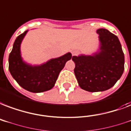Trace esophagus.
Listing matches in <instances>:
<instances>
[{"label": "esophagus", "mask_w": 131, "mask_h": 131, "mask_svg": "<svg viewBox=\"0 0 131 131\" xmlns=\"http://www.w3.org/2000/svg\"><path fill=\"white\" fill-rule=\"evenodd\" d=\"M77 54V51L75 50H74L72 51V56H74V55H76Z\"/></svg>", "instance_id": "obj_1"}]
</instances>
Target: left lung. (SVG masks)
Segmentation results:
<instances>
[{
    "instance_id": "8db88e82",
    "label": "left lung",
    "mask_w": 131,
    "mask_h": 131,
    "mask_svg": "<svg viewBox=\"0 0 131 131\" xmlns=\"http://www.w3.org/2000/svg\"><path fill=\"white\" fill-rule=\"evenodd\" d=\"M99 48L91 55L73 56L74 74L81 88L88 92L112 88L122 75L124 54L117 36L106 29L97 30Z\"/></svg>"
}]
</instances>
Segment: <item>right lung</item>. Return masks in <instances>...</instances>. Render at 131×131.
<instances>
[{"label":"right lung","mask_w":131,"mask_h":131,"mask_svg":"<svg viewBox=\"0 0 131 131\" xmlns=\"http://www.w3.org/2000/svg\"><path fill=\"white\" fill-rule=\"evenodd\" d=\"M27 32L28 30H26L20 34L14 43L9 56V70L25 90L35 93L48 91L54 87L66 63L71 59L72 54L68 52L41 65L29 64L23 61L20 52V45Z\"/></svg>","instance_id":"right-lung-1"}]
</instances>
